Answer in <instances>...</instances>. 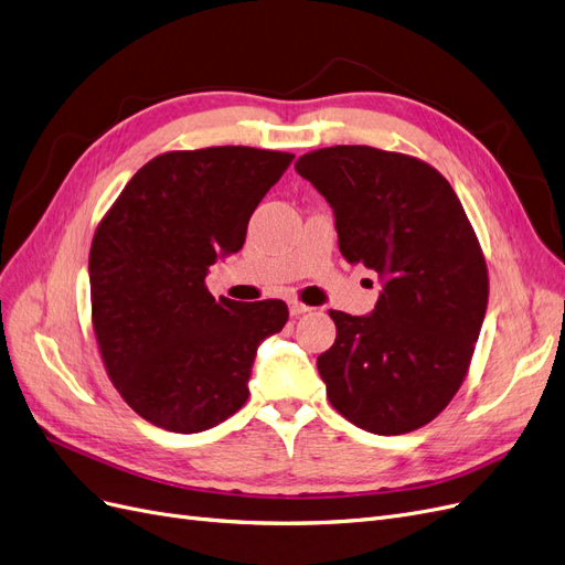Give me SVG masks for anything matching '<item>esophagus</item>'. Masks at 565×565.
I'll list each match as a JSON object with an SVG mask.
<instances>
[{
	"instance_id": "34e87169",
	"label": "esophagus",
	"mask_w": 565,
	"mask_h": 565,
	"mask_svg": "<svg viewBox=\"0 0 565 565\" xmlns=\"http://www.w3.org/2000/svg\"><path fill=\"white\" fill-rule=\"evenodd\" d=\"M288 309H290V317H300V315L309 312V309H312V307H307V305H302V302H298V300H290V302H288Z\"/></svg>"
}]
</instances>
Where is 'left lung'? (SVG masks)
I'll list each match as a JSON object with an SVG mask.
<instances>
[{
	"label": "left lung",
	"instance_id": "obj_1",
	"mask_svg": "<svg viewBox=\"0 0 565 565\" xmlns=\"http://www.w3.org/2000/svg\"><path fill=\"white\" fill-rule=\"evenodd\" d=\"M296 171L331 204L344 260L382 284L371 315L329 312L338 333L317 369L331 406L380 436L427 425L460 390L488 305L458 194L429 163L369 145L307 152Z\"/></svg>",
	"mask_w": 565,
	"mask_h": 565
}]
</instances>
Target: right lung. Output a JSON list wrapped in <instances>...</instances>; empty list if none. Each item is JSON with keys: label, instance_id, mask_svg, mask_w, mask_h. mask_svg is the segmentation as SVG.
Here are the masks:
<instances>
[{"label": "right lung", "instance_id": "add662e5", "mask_svg": "<svg viewBox=\"0 0 565 565\" xmlns=\"http://www.w3.org/2000/svg\"><path fill=\"white\" fill-rule=\"evenodd\" d=\"M294 154L206 148L159 154L126 183L88 256L90 312L117 392L145 420L196 434L248 398L281 300H215L209 267L244 246L253 211Z\"/></svg>", "mask_w": 565, "mask_h": 565}]
</instances>
